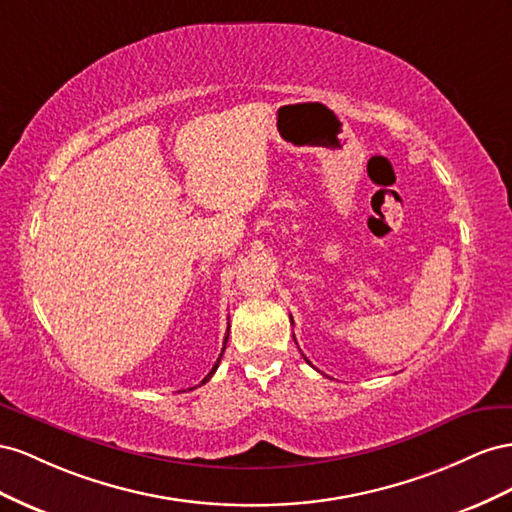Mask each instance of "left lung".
Wrapping results in <instances>:
<instances>
[{
  "instance_id": "obj_1",
  "label": "left lung",
  "mask_w": 512,
  "mask_h": 512,
  "mask_svg": "<svg viewBox=\"0 0 512 512\" xmlns=\"http://www.w3.org/2000/svg\"><path fill=\"white\" fill-rule=\"evenodd\" d=\"M289 319H291V315H289ZM291 324H294V319H291ZM296 341V339H294ZM306 362H309V360H306Z\"/></svg>"
}]
</instances>
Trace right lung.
Masks as SVG:
<instances>
[{
    "instance_id": "obj_1",
    "label": "right lung",
    "mask_w": 512,
    "mask_h": 512,
    "mask_svg": "<svg viewBox=\"0 0 512 512\" xmlns=\"http://www.w3.org/2000/svg\"><path fill=\"white\" fill-rule=\"evenodd\" d=\"M227 339H229V328H227V337H225V343H223V352H225V345H227ZM223 352H221V356H223ZM221 356H218V360H216V364H214V367H212V371H210V373H208L206 377H203V382H201V384H206V382H208V379H210V377L214 375V371L218 369V362H221ZM201 384H199V386H201Z\"/></svg>"
}]
</instances>
